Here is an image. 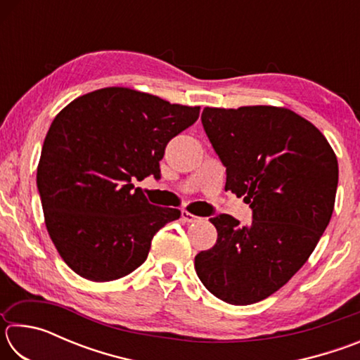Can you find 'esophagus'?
Returning a JSON list of instances; mask_svg holds the SVG:
<instances>
[{
    "label": "esophagus",
    "mask_w": 360,
    "mask_h": 360,
    "mask_svg": "<svg viewBox=\"0 0 360 360\" xmlns=\"http://www.w3.org/2000/svg\"><path fill=\"white\" fill-rule=\"evenodd\" d=\"M181 219H182V221H184V222H187V224H192V222L200 221L198 216H195V214H192V212H188V211H186V210L181 211Z\"/></svg>",
    "instance_id": "1"
}]
</instances>
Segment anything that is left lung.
<instances>
[{"instance_id": "obj_1", "label": "left lung", "mask_w": 360, "mask_h": 360, "mask_svg": "<svg viewBox=\"0 0 360 360\" xmlns=\"http://www.w3.org/2000/svg\"><path fill=\"white\" fill-rule=\"evenodd\" d=\"M203 129L227 168L225 191L252 222L211 217L217 241L195 255L200 281L231 304L275 294L300 270L330 222L338 162L326 136L288 108H205Z\"/></svg>"}]
</instances>
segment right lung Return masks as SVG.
I'll list each match as a JSON object with an SVG mask.
<instances>
[{
	"label": "right lung",
	"instance_id": "right-lung-1",
	"mask_svg": "<svg viewBox=\"0 0 360 360\" xmlns=\"http://www.w3.org/2000/svg\"><path fill=\"white\" fill-rule=\"evenodd\" d=\"M198 115L200 106L127 87L85 94L56 115L36 184L51 240L79 276H127L148 259L157 231L179 219V210L150 205L133 181L160 178L168 141Z\"/></svg>",
	"mask_w": 360,
	"mask_h": 360
}]
</instances>
